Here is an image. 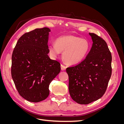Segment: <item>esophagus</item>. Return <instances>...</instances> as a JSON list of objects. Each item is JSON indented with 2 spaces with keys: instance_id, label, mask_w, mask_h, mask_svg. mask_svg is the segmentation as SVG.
Here are the masks:
<instances>
[{
  "instance_id": "esophagus-1",
  "label": "esophagus",
  "mask_w": 124,
  "mask_h": 124,
  "mask_svg": "<svg viewBox=\"0 0 124 124\" xmlns=\"http://www.w3.org/2000/svg\"><path fill=\"white\" fill-rule=\"evenodd\" d=\"M61 70H62V71H64V70H66V68H67V67H66L65 65H62H62H61Z\"/></svg>"
}]
</instances>
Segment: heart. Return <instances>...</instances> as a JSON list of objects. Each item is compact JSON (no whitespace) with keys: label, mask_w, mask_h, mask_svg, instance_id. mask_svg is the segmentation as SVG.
Returning a JSON list of instances; mask_svg holds the SVG:
<instances>
[{"label":"heart","mask_w":124,"mask_h":124,"mask_svg":"<svg viewBox=\"0 0 124 124\" xmlns=\"http://www.w3.org/2000/svg\"><path fill=\"white\" fill-rule=\"evenodd\" d=\"M48 52L54 58L57 57L63 51L62 58L69 64H76L82 62L87 55L90 50V44L85 39L72 35L58 37L55 44L48 45Z\"/></svg>","instance_id":"obj_1"}]
</instances>
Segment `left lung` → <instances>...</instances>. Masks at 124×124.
I'll use <instances>...</instances> for the list:
<instances>
[{"mask_svg": "<svg viewBox=\"0 0 124 124\" xmlns=\"http://www.w3.org/2000/svg\"><path fill=\"white\" fill-rule=\"evenodd\" d=\"M89 34L93 43L85 59L66 69L70 96L81 104H89L102 97L112 74V55L106 42L95 33Z\"/></svg>", "mask_w": 124, "mask_h": 124, "instance_id": "obj_1", "label": "left lung"}]
</instances>
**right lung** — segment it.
Segmentation results:
<instances>
[{"label":"right lung","mask_w":124,"mask_h":124,"mask_svg":"<svg viewBox=\"0 0 124 124\" xmlns=\"http://www.w3.org/2000/svg\"><path fill=\"white\" fill-rule=\"evenodd\" d=\"M50 29L37 28L22 35L12 55L11 76L19 94L38 102L49 95V85L61 71V64L48 56Z\"/></svg>","instance_id":"add662e5"}]
</instances>
